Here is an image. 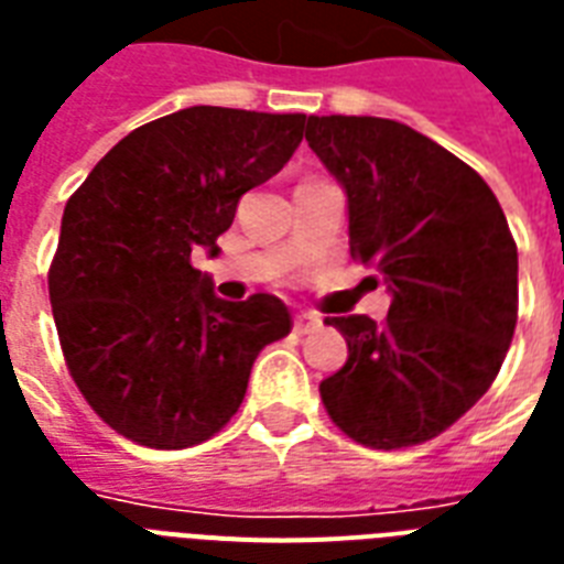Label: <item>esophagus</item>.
<instances>
[{"label": "esophagus", "instance_id": "esophagus-1", "mask_svg": "<svg viewBox=\"0 0 564 564\" xmlns=\"http://www.w3.org/2000/svg\"><path fill=\"white\" fill-rule=\"evenodd\" d=\"M316 327H318L316 316H307V313L295 316V330H299V334H310V330H316Z\"/></svg>", "mask_w": 564, "mask_h": 564}]
</instances>
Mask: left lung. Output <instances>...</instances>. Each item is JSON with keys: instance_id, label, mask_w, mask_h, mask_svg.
<instances>
[{"instance_id": "left-lung-1", "label": "left lung", "mask_w": 564, "mask_h": 564, "mask_svg": "<svg viewBox=\"0 0 564 564\" xmlns=\"http://www.w3.org/2000/svg\"><path fill=\"white\" fill-rule=\"evenodd\" d=\"M307 143L348 195L351 257L383 274L389 316L325 318L348 362L327 415L377 451L421 445L480 401L518 322V248L498 198L456 154L380 117H307Z\"/></svg>"}]
</instances>
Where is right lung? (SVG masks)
Masks as SVG:
<instances>
[{
  "label": "right lung",
  "instance_id": "1",
  "mask_svg": "<svg viewBox=\"0 0 564 564\" xmlns=\"http://www.w3.org/2000/svg\"><path fill=\"white\" fill-rule=\"evenodd\" d=\"M304 126V113L184 108L122 137L66 202L48 269L66 369L137 445L219 433L257 354L290 334L281 299H219L189 257L219 254L239 198L283 170Z\"/></svg>",
  "mask_w": 564,
  "mask_h": 564
}]
</instances>
